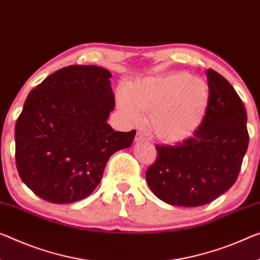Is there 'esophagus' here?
<instances>
[{
  "label": "esophagus",
  "mask_w": 260,
  "mask_h": 260,
  "mask_svg": "<svg viewBox=\"0 0 260 260\" xmlns=\"http://www.w3.org/2000/svg\"><path fill=\"white\" fill-rule=\"evenodd\" d=\"M135 142L136 143H142V142H146V138L144 137V136L142 134H137L136 135V138H135Z\"/></svg>",
  "instance_id": "obj_1"
}]
</instances>
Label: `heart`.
Listing matches in <instances>:
<instances>
[{
	"instance_id": "heart-1",
	"label": "heart",
	"mask_w": 260,
	"mask_h": 260,
	"mask_svg": "<svg viewBox=\"0 0 260 260\" xmlns=\"http://www.w3.org/2000/svg\"><path fill=\"white\" fill-rule=\"evenodd\" d=\"M209 87L185 72L135 80L117 93V107L130 123L149 114V126L159 141L177 144L201 127L209 108Z\"/></svg>"
}]
</instances>
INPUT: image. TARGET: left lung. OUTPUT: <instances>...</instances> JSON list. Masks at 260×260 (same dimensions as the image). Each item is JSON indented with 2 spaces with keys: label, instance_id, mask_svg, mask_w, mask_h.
<instances>
[{
  "label": "left lung",
  "instance_id": "obj_1",
  "mask_svg": "<svg viewBox=\"0 0 260 260\" xmlns=\"http://www.w3.org/2000/svg\"><path fill=\"white\" fill-rule=\"evenodd\" d=\"M209 108L193 137L175 146L155 145L157 160L146 171L150 189L172 206L199 207L234 185L249 145L246 111L229 81L207 71Z\"/></svg>",
  "mask_w": 260,
  "mask_h": 260
}]
</instances>
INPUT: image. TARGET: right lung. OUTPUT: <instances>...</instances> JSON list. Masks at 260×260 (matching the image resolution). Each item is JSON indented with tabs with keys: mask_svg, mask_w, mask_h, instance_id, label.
<instances>
[{
	"mask_svg": "<svg viewBox=\"0 0 260 260\" xmlns=\"http://www.w3.org/2000/svg\"><path fill=\"white\" fill-rule=\"evenodd\" d=\"M111 73L72 65L30 91L15 126L16 166L22 181L52 203L86 199L101 181L107 161L130 147L136 131H114Z\"/></svg>",
	"mask_w": 260,
	"mask_h": 260,
	"instance_id": "add662e5",
	"label": "right lung"
}]
</instances>
